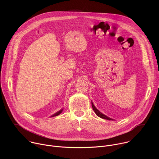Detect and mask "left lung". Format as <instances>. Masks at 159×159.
<instances>
[{"label":"left lung","mask_w":159,"mask_h":159,"mask_svg":"<svg viewBox=\"0 0 159 159\" xmlns=\"http://www.w3.org/2000/svg\"><path fill=\"white\" fill-rule=\"evenodd\" d=\"M92 107H93V109L94 111L95 112V113L97 115V116H98L99 117H100V118H103V119L108 120H112V119H111V118H108L107 116H105L104 115L102 114V113H101L99 110H98V109L96 108V107L94 106V104H93V102H92Z\"/></svg>","instance_id":"8db88e82"}]
</instances>
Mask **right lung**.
<instances>
[{
  "label": "right lung",
  "instance_id": "1",
  "mask_svg": "<svg viewBox=\"0 0 159 159\" xmlns=\"http://www.w3.org/2000/svg\"><path fill=\"white\" fill-rule=\"evenodd\" d=\"M62 110H63V109H61V110H60V111H58L57 112H56L55 114H54L53 115H52V117H53V116H58V115H59L60 114V113L62 112Z\"/></svg>",
  "mask_w": 159,
  "mask_h": 159
}]
</instances>
